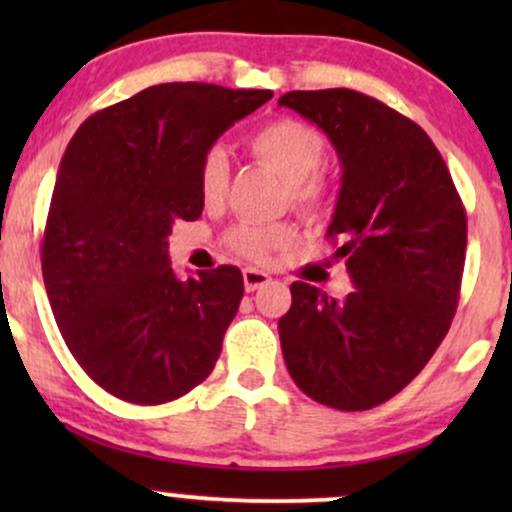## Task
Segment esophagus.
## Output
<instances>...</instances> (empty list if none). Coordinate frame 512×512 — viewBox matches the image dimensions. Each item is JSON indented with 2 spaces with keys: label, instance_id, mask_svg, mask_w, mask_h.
Masks as SVG:
<instances>
[{
  "label": "esophagus",
  "instance_id": "1",
  "mask_svg": "<svg viewBox=\"0 0 512 512\" xmlns=\"http://www.w3.org/2000/svg\"><path fill=\"white\" fill-rule=\"evenodd\" d=\"M269 281H272V276H269L267 272H262V269H255V267L243 269L245 291H257V289H262V286H267Z\"/></svg>",
  "mask_w": 512,
  "mask_h": 512
}]
</instances>
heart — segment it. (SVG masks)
I'll use <instances>...</instances> for the list:
<instances>
[{
    "instance_id": "obj_1",
    "label": "heart",
    "mask_w": 512,
    "mask_h": 512,
    "mask_svg": "<svg viewBox=\"0 0 512 512\" xmlns=\"http://www.w3.org/2000/svg\"><path fill=\"white\" fill-rule=\"evenodd\" d=\"M250 154L279 173L289 187L291 204L303 214H320L327 204V182L317 173L325 158V137L308 122L279 117L250 134ZM199 192L216 204L228 185V161L221 149H209L199 163ZM296 238L289 223H240L228 233V245L252 262H267Z\"/></svg>"
}]
</instances>
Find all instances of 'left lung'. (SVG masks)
Masks as SVG:
<instances>
[{
    "mask_svg": "<svg viewBox=\"0 0 512 512\" xmlns=\"http://www.w3.org/2000/svg\"><path fill=\"white\" fill-rule=\"evenodd\" d=\"M330 137L342 190L327 236L346 260L344 301L291 284L279 320L293 383L315 402L366 411L402 392L450 330L460 298L467 214L431 137L409 117L351 88L289 91Z\"/></svg>",
    "mask_w": 512,
    "mask_h": 512,
    "instance_id": "1",
    "label": "left lung"
}]
</instances>
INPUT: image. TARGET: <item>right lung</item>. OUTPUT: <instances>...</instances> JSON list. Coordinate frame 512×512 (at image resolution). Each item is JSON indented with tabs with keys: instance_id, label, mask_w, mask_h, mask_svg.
I'll use <instances>...</instances> for the list:
<instances>
[{
	"instance_id": "obj_1",
	"label": "right lung",
	"mask_w": 512,
	"mask_h": 512,
	"mask_svg": "<svg viewBox=\"0 0 512 512\" xmlns=\"http://www.w3.org/2000/svg\"><path fill=\"white\" fill-rule=\"evenodd\" d=\"M269 98L149 86L93 113L64 151L40 248L45 291L76 363L110 395L173 402L214 370L243 274L221 264L178 279L168 236L202 216V156Z\"/></svg>"
}]
</instances>
